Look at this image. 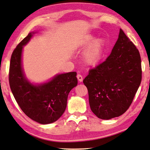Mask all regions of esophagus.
Instances as JSON below:
<instances>
[{"mask_svg":"<svg viewBox=\"0 0 150 150\" xmlns=\"http://www.w3.org/2000/svg\"><path fill=\"white\" fill-rule=\"evenodd\" d=\"M77 79H78V80H79V82H82V81H83V80L82 75L79 74H77Z\"/></svg>","mask_w":150,"mask_h":150,"instance_id":"esophagus-1","label":"esophagus"}]
</instances>
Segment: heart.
I'll list each match as a JSON object with an SVG mask.
<instances>
[{
	"label": "heart",
	"mask_w": 150,
	"mask_h": 150,
	"mask_svg": "<svg viewBox=\"0 0 150 150\" xmlns=\"http://www.w3.org/2000/svg\"><path fill=\"white\" fill-rule=\"evenodd\" d=\"M92 40L93 38L89 37L86 40L85 43L89 44ZM103 45V40L101 39H96L90 44L84 54V59L87 64L95 65L98 62L102 54Z\"/></svg>",
	"instance_id": "obj_1"
}]
</instances>
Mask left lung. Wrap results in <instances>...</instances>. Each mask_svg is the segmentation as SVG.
I'll list each match as a JSON object with an SVG mask.
<instances>
[{"label":"left lung","mask_w":150,"mask_h":150,"mask_svg":"<svg viewBox=\"0 0 150 150\" xmlns=\"http://www.w3.org/2000/svg\"><path fill=\"white\" fill-rule=\"evenodd\" d=\"M141 79L140 53L120 28L110 54L83 80L92 112L102 120L122 115L132 104Z\"/></svg>","instance_id":"1"}]
</instances>
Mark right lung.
<instances>
[{"label": "right lung", "instance_id": "1", "mask_svg": "<svg viewBox=\"0 0 150 150\" xmlns=\"http://www.w3.org/2000/svg\"><path fill=\"white\" fill-rule=\"evenodd\" d=\"M33 33H28L12 53L9 85L16 102L26 115L40 124H48L56 122L65 112L69 91L78 84L76 72L59 74L41 85L30 84L24 76L21 57L23 46L28 42Z\"/></svg>", "mask_w": 150, "mask_h": 150}]
</instances>
